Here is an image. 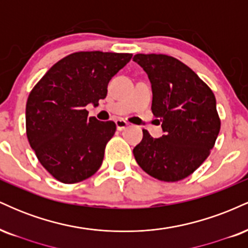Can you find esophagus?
I'll use <instances>...</instances> for the list:
<instances>
[{
	"label": "esophagus",
	"mask_w": 248,
	"mask_h": 248,
	"mask_svg": "<svg viewBox=\"0 0 248 248\" xmlns=\"http://www.w3.org/2000/svg\"><path fill=\"white\" fill-rule=\"evenodd\" d=\"M116 124V128H118V130H124V128L128 127V122L126 120H124V119H118V120L115 121Z\"/></svg>",
	"instance_id": "obj_1"
}]
</instances>
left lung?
Masks as SVG:
<instances>
[{
	"mask_svg": "<svg viewBox=\"0 0 248 248\" xmlns=\"http://www.w3.org/2000/svg\"><path fill=\"white\" fill-rule=\"evenodd\" d=\"M152 82V110L166 133L154 139L143 129L133 149L143 171L163 182L186 178L206 160L220 130L216 98L184 62L167 55L134 56Z\"/></svg>",
	"mask_w": 248,
	"mask_h": 248,
	"instance_id": "8db88e82",
	"label": "left lung"
}]
</instances>
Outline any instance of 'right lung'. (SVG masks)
<instances>
[{"instance_id":"obj_1","label":"right lung","mask_w":248,"mask_h":248,"mask_svg":"<svg viewBox=\"0 0 248 248\" xmlns=\"http://www.w3.org/2000/svg\"><path fill=\"white\" fill-rule=\"evenodd\" d=\"M132 53L80 51L57 62L31 90L25 108L27 136L47 172L65 184L98 171L113 121L87 118L88 104L98 106L107 86Z\"/></svg>"}]
</instances>
